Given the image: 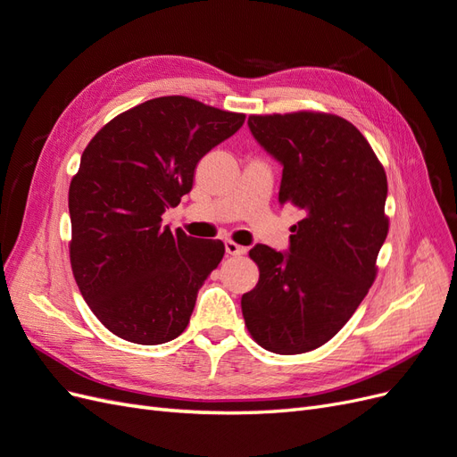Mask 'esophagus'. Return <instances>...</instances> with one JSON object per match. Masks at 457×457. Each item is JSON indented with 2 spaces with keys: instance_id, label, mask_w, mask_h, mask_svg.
Segmentation results:
<instances>
[{
  "instance_id": "obj_1",
  "label": "esophagus",
  "mask_w": 457,
  "mask_h": 457,
  "mask_svg": "<svg viewBox=\"0 0 457 457\" xmlns=\"http://www.w3.org/2000/svg\"><path fill=\"white\" fill-rule=\"evenodd\" d=\"M225 252H227V255L238 257V255H244V253H245V247H242V245L237 244V242L228 240V242H225Z\"/></svg>"
}]
</instances>
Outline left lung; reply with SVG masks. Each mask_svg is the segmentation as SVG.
<instances>
[{"mask_svg": "<svg viewBox=\"0 0 457 457\" xmlns=\"http://www.w3.org/2000/svg\"><path fill=\"white\" fill-rule=\"evenodd\" d=\"M255 141L278 160V202L297 207L289 250L257 244V286L242 295L252 337L276 354L322 347L349 322L378 274L389 232L386 175L351 121L301 112L247 118Z\"/></svg>", "mask_w": 457, "mask_h": 457, "instance_id": "8db88e82", "label": "left lung"}]
</instances>
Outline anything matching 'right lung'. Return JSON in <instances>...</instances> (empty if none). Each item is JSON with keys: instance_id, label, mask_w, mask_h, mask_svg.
<instances>
[{"instance_id": "obj_1", "label": "right lung", "mask_w": 457, "mask_h": 457, "mask_svg": "<svg viewBox=\"0 0 457 457\" xmlns=\"http://www.w3.org/2000/svg\"><path fill=\"white\" fill-rule=\"evenodd\" d=\"M244 120L188 96H158L110 120L86 146L68 190L71 262L81 295L114 336L160 345L188 326L225 245L171 232L162 215Z\"/></svg>"}]
</instances>
